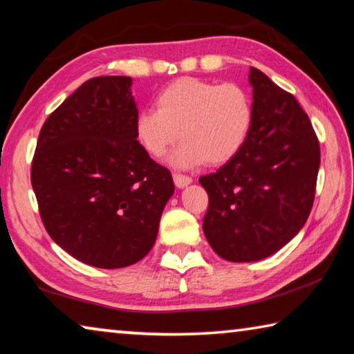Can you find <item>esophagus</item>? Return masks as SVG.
<instances>
[{
    "label": "esophagus",
    "instance_id": "34e87169",
    "mask_svg": "<svg viewBox=\"0 0 354 354\" xmlns=\"http://www.w3.org/2000/svg\"><path fill=\"white\" fill-rule=\"evenodd\" d=\"M173 181H175L176 187H186L187 184L192 183V178L183 175V173H173Z\"/></svg>",
    "mask_w": 354,
    "mask_h": 354
}]
</instances>
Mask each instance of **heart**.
Returning a JSON list of instances; mask_svg holds the SVG:
<instances>
[{"label": "heart", "instance_id": "obj_1", "mask_svg": "<svg viewBox=\"0 0 354 354\" xmlns=\"http://www.w3.org/2000/svg\"><path fill=\"white\" fill-rule=\"evenodd\" d=\"M156 109L137 115L136 137L159 159L181 136V145L170 156L171 165L179 168L227 164L248 143L255 120L248 88L194 77L167 85L157 94Z\"/></svg>", "mask_w": 354, "mask_h": 354}]
</instances>
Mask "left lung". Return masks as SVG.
<instances>
[{
  "mask_svg": "<svg viewBox=\"0 0 354 354\" xmlns=\"http://www.w3.org/2000/svg\"><path fill=\"white\" fill-rule=\"evenodd\" d=\"M255 120L236 157L200 178L203 232L218 257L257 261L282 249L310 214L319 168L312 122L288 91L250 67Z\"/></svg>",
  "mask_w": 354,
  "mask_h": 354,
  "instance_id": "obj_1",
  "label": "left lung"
}]
</instances>
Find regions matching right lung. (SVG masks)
<instances>
[{
    "instance_id": "right-lung-1",
    "label": "right lung",
    "mask_w": 354,
    "mask_h": 354,
    "mask_svg": "<svg viewBox=\"0 0 354 354\" xmlns=\"http://www.w3.org/2000/svg\"><path fill=\"white\" fill-rule=\"evenodd\" d=\"M131 77L89 78L48 115L31 162L39 214L56 244L89 266L133 265L154 245L171 173L136 137Z\"/></svg>"
}]
</instances>
